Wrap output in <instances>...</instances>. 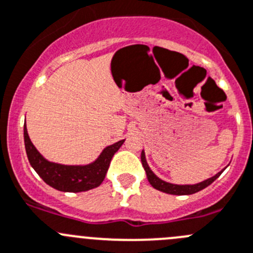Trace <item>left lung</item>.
Listing matches in <instances>:
<instances>
[{
    "mask_svg": "<svg viewBox=\"0 0 253 253\" xmlns=\"http://www.w3.org/2000/svg\"><path fill=\"white\" fill-rule=\"evenodd\" d=\"M141 162L144 170H146L147 173V178H148L149 184H151L154 189L159 190V192H163V193H167V194H173V195H190V194H194V193L200 192V190L205 189L207 186H209L212 181L216 180V179L220 176V174L222 173V170L219 171V173L215 174V175L211 176V178L207 179V180L202 181V183L194 184V185H176V184L167 183V181L162 180V179H159L158 176L151 170V168H149L148 164H147L146 156H144L143 151H142L141 153Z\"/></svg>",
    "mask_w": 253,
    "mask_h": 253,
    "instance_id": "1",
    "label": "left lung"
}]
</instances>
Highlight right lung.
Wrapping results in <instances>:
<instances>
[{"label":"right lung","mask_w":253,"mask_h":253,"mask_svg":"<svg viewBox=\"0 0 253 253\" xmlns=\"http://www.w3.org/2000/svg\"><path fill=\"white\" fill-rule=\"evenodd\" d=\"M23 132L27 157L34 170L51 188L68 193L86 192L97 188L104 181L112 157L125 142V139H122L106 147L96 161L86 166H64L46 161L37 151L29 138L26 124Z\"/></svg>","instance_id":"right-lung-1"}]
</instances>
